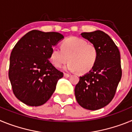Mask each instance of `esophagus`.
<instances>
[{
	"instance_id": "1",
	"label": "esophagus",
	"mask_w": 132,
	"mask_h": 132,
	"mask_svg": "<svg viewBox=\"0 0 132 132\" xmlns=\"http://www.w3.org/2000/svg\"><path fill=\"white\" fill-rule=\"evenodd\" d=\"M63 75H64V77H70V75L67 74V73H64Z\"/></svg>"
}]
</instances>
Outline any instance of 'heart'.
Returning <instances> with one entry per match:
<instances>
[{"label":"heart","instance_id":"obj_1","mask_svg":"<svg viewBox=\"0 0 132 132\" xmlns=\"http://www.w3.org/2000/svg\"><path fill=\"white\" fill-rule=\"evenodd\" d=\"M97 57V48L94 44L75 37L64 41L62 47H53L51 53V59L55 67H62L69 59L70 61L64 67V69L71 72L79 71L81 73L91 70Z\"/></svg>","mask_w":132,"mask_h":132}]
</instances>
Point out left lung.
<instances>
[{
  "label": "left lung",
  "mask_w": 132,
  "mask_h": 132,
  "mask_svg": "<svg viewBox=\"0 0 132 132\" xmlns=\"http://www.w3.org/2000/svg\"><path fill=\"white\" fill-rule=\"evenodd\" d=\"M97 48L98 57L91 70L75 88L77 101L90 110L101 109L111 102L122 77L120 54L111 38L101 30L80 34Z\"/></svg>",
  "instance_id": "left-lung-1"
}]
</instances>
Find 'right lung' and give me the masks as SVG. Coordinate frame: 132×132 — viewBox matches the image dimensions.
Masks as SVG:
<instances>
[{
    "label": "right lung",
    "instance_id": "1",
    "mask_svg": "<svg viewBox=\"0 0 132 132\" xmlns=\"http://www.w3.org/2000/svg\"><path fill=\"white\" fill-rule=\"evenodd\" d=\"M64 36L57 32L31 30L12 51L9 77L16 97L30 106L45 104L63 73L50 63L52 50Z\"/></svg>",
    "mask_w": 132,
    "mask_h": 132
}]
</instances>
